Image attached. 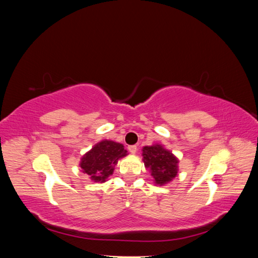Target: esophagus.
Listing matches in <instances>:
<instances>
[{"mask_svg": "<svg viewBox=\"0 0 258 258\" xmlns=\"http://www.w3.org/2000/svg\"><path fill=\"white\" fill-rule=\"evenodd\" d=\"M128 151L131 153V154H136L137 151H138V147L136 145H130L128 146Z\"/></svg>", "mask_w": 258, "mask_h": 258, "instance_id": "1", "label": "esophagus"}]
</instances>
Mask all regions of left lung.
Returning <instances> with one entry per match:
<instances>
[{
	"label": "left lung",
	"mask_w": 258,
	"mask_h": 258,
	"mask_svg": "<svg viewBox=\"0 0 258 258\" xmlns=\"http://www.w3.org/2000/svg\"><path fill=\"white\" fill-rule=\"evenodd\" d=\"M144 166L151 170V175L157 185H165L177 175L178 160L170 151L159 144L143 147Z\"/></svg>",
	"instance_id": "obj_1"
}]
</instances>
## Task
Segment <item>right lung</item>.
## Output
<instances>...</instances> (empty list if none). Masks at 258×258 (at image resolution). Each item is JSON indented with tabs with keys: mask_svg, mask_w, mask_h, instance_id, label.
I'll list each match as a JSON object with an SVG mask.
<instances>
[{
	"mask_svg": "<svg viewBox=\"0 0 258 258\" xmlns=\"http://www.w3.org/2000/svg\"><path fill=\"white\" fill-rule=\"evenodd\" d=\"M126 155L127 151L122 144L103 140L83 156L80 166L83 172L88 174L92 181L103 183L113 174L118 159Z\"/></svg>",
	"mask_w": 258,
	"mask_h": 258,
	"instance_id": "right-lung-1",
	"label": "right lung"
}]
</instances>
